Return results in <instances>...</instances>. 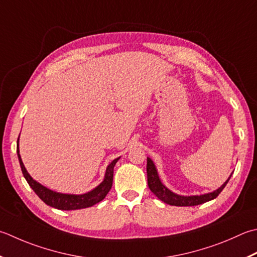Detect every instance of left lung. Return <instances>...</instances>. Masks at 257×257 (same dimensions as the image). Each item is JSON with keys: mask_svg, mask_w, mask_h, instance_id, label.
<instances>
[{"mask_svg": "<svg viewBox=\"0 0 257 257\" xmlns=\"http://www.w3.org/2000/svg\"><path fill=\"white\" fill-rule=\"evenodd\" d=\"M232 176V175H230ZM228 179L220 186L218 189L214 190L213 193L204 194V195H196V196H182L173 193L172 190H169L166 186L160 182L159 176L157 173V169L155 167V164L150 158H147V179H148V186L152 192L157 196V197L162 200V202L173 205V206H196L204 204L206 202H209L214 198L217 197L220 194V192L225 188L226 184L228 183Z\"/></svg>", "mask_w": 257, "mask_h": 257, "instance_id": "8db88e82", "label": "left lung"}]
</instances>
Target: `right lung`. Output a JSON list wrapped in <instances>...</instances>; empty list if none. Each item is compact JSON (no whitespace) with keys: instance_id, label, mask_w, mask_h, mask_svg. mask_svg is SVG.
<instances>
[{"instance_id":"1","label":"right lung","mask_w":257,"mask_h":257,"mask_svg":"<svg viewBox=\"0 0 257 257\" xmlns=\"http://www.w3.org/2000/svg\"><path fill=\"white\" fill-rule=\"evenodd\" d=\"M17 153H18L19 162H20V166H21L23 176L24 178L27 179L30 187L34 190V193L37 194L40 197V199L43 200L45 204L51 206V207L61 209V210H74V209L87 208V207H91V206L95 205L99 202H101V200L109 193V190L111 189L112 180H113V168H114L115 163L120 159V157L115 158L109 164L107 169H105L104 179L102 180V183L99 186H97L94 189H92L91 192L85 193L82 195H72V194H61V193L53 192V190L44 187L43 185L35 182L31 176H30V174L27 172V169H25L24 165L22 163L21 156H20V150H19V138H18Z\"/></svg>"}]
</instances>
